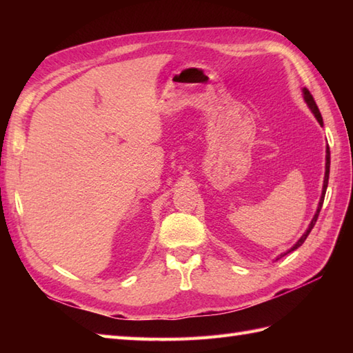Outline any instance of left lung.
I'll list each match as a JSON object with an SVG mask.
<instances>
[{
  "label": "left lung",
  "mask_w": 353,
  "mask_h": 353,
  "mask_svg": "<svg viewBox=\"0 0 353 353\" xmlns=\"http://www.w3.org/2000/svg\"><path fill=\"white\" fill-rule=\"evenodd\" d=\"M303 99H305V101H306V104H308L310 106V109L312 110V114H314V117L317 118V121L320 123V125H323V118H321V114H320V110H319V108H317V104H316V101H314V99H312V95H311V92L308 91V89L306 88H303ZM329 165H331V153H329V147L326 148V171H325V181H323V190H321V197H320V201H319V206H317V212H316V215H314V219L311 220V224L308 226V229H306V232L305 234L301 236V239H299V241L291 247V249L287 252V253H290V252H292V250H296V249H299V247H301L303 243H305V239L308 238V235H310V232L312 230V228H314V224H316V221H317V219H319V214H320V209H321V206H323V200H325V194H326V188H327V181H329ZM287 253H283V254H281V258L282 256H285V254ZM279 259V258H277Z\"/></svg>",
  "instance_id": "8db88e82"
}]
</instances>
